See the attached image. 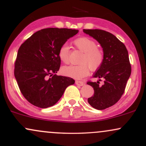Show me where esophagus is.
<instances>
[{"label":"esophagus","instance_id":"obj_1","mask_svg":"<svg viewBox=\"0 0 146 146\" xmlns=\"http://www.w3.org/2000/svg\"><path fill=\"white\" fill-rule=\"evenodd\" d=\"M75 84H76V85H78V86H83V85H84V82L78 81V80H76V81H75Z\"/></svg>","mask_w":146,"mask_h":146}]
</instances>
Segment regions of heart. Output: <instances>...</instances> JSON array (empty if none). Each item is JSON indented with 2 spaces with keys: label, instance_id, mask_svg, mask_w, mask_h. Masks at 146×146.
<instances>
[{
  "label": "heart",
  "instance_id": "b5f03b06",
  "mask_svg": "<svg viewBox=\"0 0 146 146\" xmlns=\"http://www.w3.org/2000/svg\"><path fill=\"white\" fill-rule=\"evenodd\" d=\"M74 44L83 52L78 65H71L62 68V73L66 76L75 79H81L86 76L89 70L95 71L102 66L104 59L103 51L97 47V44L88 37H82L75 40ZM58 56L64 63L68 64L70 60V49L68 44H64L58 51Z\"/></svg>",
  "mask_w": 146,
  "mask_h": 146
}]
</instances>
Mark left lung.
Masks as SVG:
<instances>
[{
    "label": "left lung",
    "mask_w": 146,
    "mask_h": 146,
    "mask_svg": "<svg viewBox=\"0 0 146 146\" xmlns=\"http://www.w3.org/2000/svg\"><path fill=\"white\" fill-rule=\"evenodd\" d=\"M86 34L95 38L103 48L104 59L102 66L93 77L104 80L88 82L94 89V95L88 99L92 107L104 110L112 106L120 100L124 93L126 83L131 74V65L129 61L126 47L118 38L108 31L101 29H84Z\"/></svg>",
    "instance_id": "1"
}]
</instances>
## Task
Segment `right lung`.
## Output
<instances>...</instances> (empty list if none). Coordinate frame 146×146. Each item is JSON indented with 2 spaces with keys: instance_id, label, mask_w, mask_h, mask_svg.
<instances>
[{
  "instance_id": "obj_1",
  "label": "right lung",
  "mask_w": 146,
  "mask_h": 146,
  "mask_svg": "<svg viewBox=\"0 0 146 146\" xmlns=\"http://www.w3.org/2000/svg\"><path fill=\"white\" fill-rule=\"evenodd\" d=\"M78 33L76 29L46 28L33 33L20 46L14 76L22 94L31 104L41 108L52 106L75 83L69 77L53 74L60 67V47Z\"/></svg>"
}]
</instances>
